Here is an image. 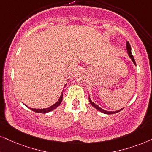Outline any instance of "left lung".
Listing matches in <instances>:
<instances>
[{
	"label": "left lung",
	"mask_w": 152,
	"mask_h": 152,
	"mask_svg": "<svg viewBox=\"0 0 152 152\" xmlns=\"http://www.w3.org/2000/svg\"><path fill=\"white\" fill-rule=\"evenodd\" d=\"M126 49H127L128 54V55H129V57H130V58H131L132 61V62H133L134 64L136 65L135 59H134V57H133V56H132V53H131V47H130V45L129 42H128V41L126 42ZM89 101H90V103L92 104V106H93L94 107H95V108H96L97 109H98L99 111H101V112H102V113H104V114H116V113H118V111H121L123 109H120V110L116 111H106V110H104V109L100 108V107H99V106H97V105L96 104L93 102L91 101V99H90V97H89Z\"/></svg>",
	"instance_id": "left-lung-1"
}]
</instances>
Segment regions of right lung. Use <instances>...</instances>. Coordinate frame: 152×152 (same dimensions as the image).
I'll return each instance as SVG.
<instances>
[{"instance_id": "add662e5", "label": "right lung", "mask_w": 152, "mask_h": 152, "mask_svg": "<svg viewBox=\"0 0 152 152\" xmlns=\"http://www.w3.org/2000/svg\"><path fill=\"white\" fill-rule=\"evenodd\" d=\"M62 98H63V93L61 94V96L60 97H59V100L57 101L55 104H54L53 105H52L50 107H48V108H45V109H33V108H30V109H31L32 111H35V112L41 113V114H45V113L49 112V111H50L52 110H53V109H55V108H57V107L60 104L61 102H62Z\"/></svg>"}]
</instances>
